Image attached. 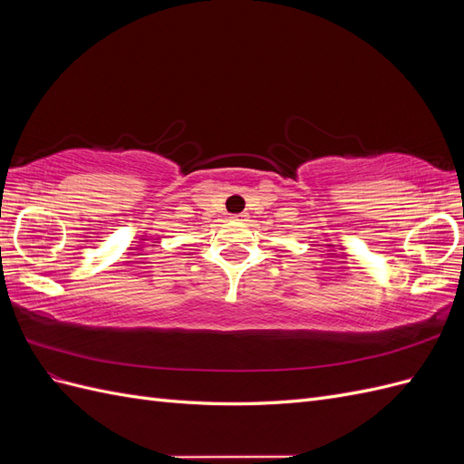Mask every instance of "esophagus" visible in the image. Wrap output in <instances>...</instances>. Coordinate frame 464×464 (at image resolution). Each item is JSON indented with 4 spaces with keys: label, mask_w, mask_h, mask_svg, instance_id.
Wrapping results in <instances>:
<instances>
[{
    "label": "esophagus",
    "mask_w": 464,
    "mask_h": 464,
    "mask_svg": "<svg viewBox=\"0 0 464 464\" xmlns=\"http://www.w3.org/2000/svg\"><path fill=\"white\" fill-rule=\"evenodd\" d=\"M230 218L236 220V222H244V220H247V215L246 213H237V215H232Z\"/></svg>",
    "instance_id": "esophagus-1"
}]
</instances>
